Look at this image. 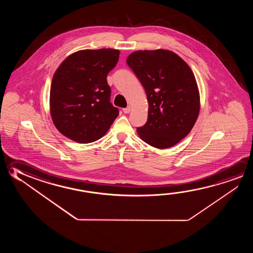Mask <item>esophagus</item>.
<instances>
[{
  "label": "esophagus",
  "mask_w": 253,
  "mask_h": 253,
  "mask_svg": "<svg viewBox=\"0 0 253 253\" xmlns=\"http://www.w3.org/2000/svg\"><path fill=\"white\" fill-rule=\"evenodd\" d=\"M123 111H124V113H125V114H128V113L131 111V108L128 106L127 108H124V109H123Z\"/></svg>",
  "instance_id": "34e87169"
}]
</instances>
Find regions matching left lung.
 Masks as SVG:
<instances>
[{"instance_id": "obj_1", "label": "left lung", "mask_w": 253, "mask_h": 253, "mask_svg": "<svg viewBox=\"0 0 253 253\" xmlns=\"http://www.w3.org/2000/svg\"><path fill=\"white\" fill-rule=\"evenodd\" d=\"M127 64L144 86L148 118L137 134L159 149L176 145L191 132L200 108L199 91L191 68L169 50H138Z\"/></svg>"}]
</instances>
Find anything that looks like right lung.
<instances>
[{"label":"right lung","instance_id":"1","mask_svg":"<svg viewBox=\"0 0 253 253\" xmlns=\"http://www.w3.org/2000/svg\"><path fill=\"white\" fill-rule=\"evenodd\" d=\"M112 48L80 50L68 56L54 72L50 88V113L63 136L81 144L100 139L119 115L110 102L108 72L119 59Z\"/></svg>","mask_w":253,"mask_h":253}]
</instances>
